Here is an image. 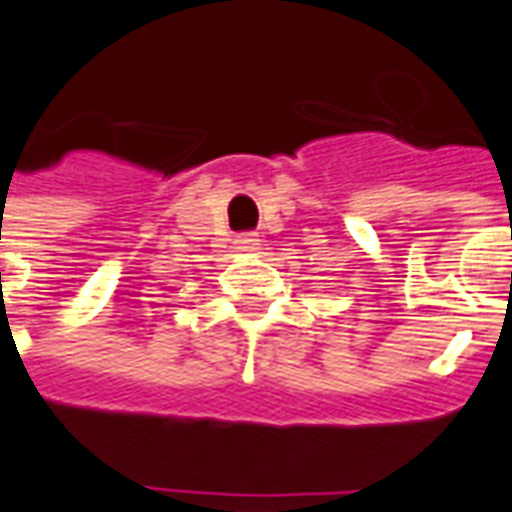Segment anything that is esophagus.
<instances>
[{
  "mask_svg": "<svg viewBox=\"0 0 512 512\" xmlns=\"http://www.w3.org/2000/svg\"><path fill=\"white\" fill-rule=\"evenodd\" d=\"M256 245H259V234L256 232H245L237 237V248H240V251H253Z\"/></svg>",
  "mask_w": 512,
  "mask_h": 512,
  "instance_id": "1",
  "label": "esophagus"
}]
</instances>
